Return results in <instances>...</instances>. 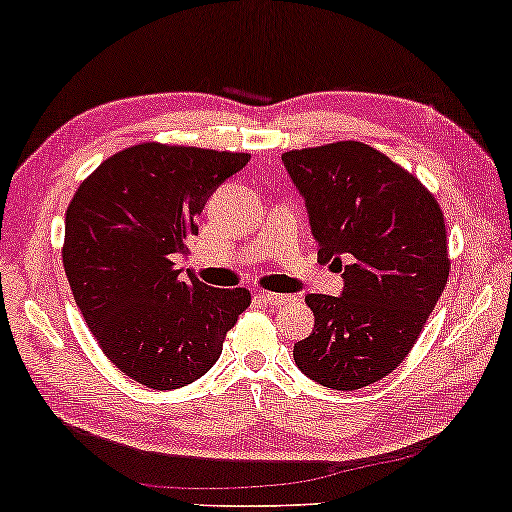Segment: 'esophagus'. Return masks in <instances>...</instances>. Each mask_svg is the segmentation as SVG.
Wrapping results in <instances>:
<instances>
[{"label": "esophagus", "instance_id": "34e87169", "mask_svg": "<svg viewBox=\"0 0 512 512\" xmlns=\"http://www.w3.org/2000/svg\"><path fill=\"white\" fill-rule=\"evenodd\" d=\"M261 299L270 306H285V304H289V301H292V296H289V294H275V292H263Z\"/></svg>", "mask_w": 512, "mask_h": 512}]
</instances>
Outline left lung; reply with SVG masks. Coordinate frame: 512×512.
Listing matches in <instances>:
<instances>
[{"label":"left lung","mask_w":512,"mask_h":512,"mask_svg":"<svg viewBox=\"0 0 512 512\" xmlns=\"http://www.w3.org/2000/svg\"><path fill=\"white\" fill-rule=\"evenodd\" d=\"M282 163L306 204L320 263L344 280L339 296H306L315 325L294 344V361L323 387H368L403 363L449 280L441 208L363 142L287 151Z\"/></svg>","instance_id":"8db88e82"}]
</instances>
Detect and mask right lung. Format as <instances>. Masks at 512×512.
I'll return each instance as SVG.
<instances>
[{
    "mask_svg": "<svg viewBox=\"0 0 512 512\" xmlns=\"http://www.w3.org/2000/svg\"><path fill=\"white\" fill-rule=\"evenodd\" d=\"M249 154L137 144L106 159L66 211L63 270L109 361L149 389L192 384L216 365L251 304L175 266L199 235L208 197Z\"/></svg>",
    "mask_w": 512,
    "mask_h": 512,
    "instance_id": "1",
    "label": "right lung"
}]
</instances>
